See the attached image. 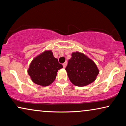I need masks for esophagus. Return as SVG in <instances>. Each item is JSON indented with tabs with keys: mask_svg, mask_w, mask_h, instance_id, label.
I'll list each match as a JSON object with an SVG mask.
<instances>
[{
	"mask_svg": "<svg viewBox=\"0 0 126 126\" xmlns=\"http://www.w3.org/2000/svg\"><path fill=\"white\" fill-rule=\"evenodd\" d=\"M63 68H65V67H66V65H67V62H65L64 63H63Z\"/></svg>",
	"mask_w": 126,
	"mask_h": 126,
	"instance_id": "esophagus-1",
	"label": "esophagus"
}]
</instances>
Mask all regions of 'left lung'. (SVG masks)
I'll list each match as a JSON object with an SVG mask.
<instances>
[{
	"mask_svg": "<svg viewBox=\"0 0 126 126\" xmlns=\"http://www.w3.org/2000/svg\"><path fill=\"white\" fill-rule=\"evenodd\" d=\"M65 70L74 85L84 87L94 82L99 73L95 63L85 55L73 53Z\"/></svg>",
	"mask_w": 126,
	"mask_h": 126,
	"instance_id": "left-lung-1",
	"label": "left lung"
}]
</instances>
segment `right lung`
<instances>
[{"instance_id": "1", "label": "right lung", "mask_w": 126, "mask_h": 126, "mask_svg": "<svg viewBox=\"0 0 126 126\" xmlns=\"http://www.w3.org/2000/svg\"><path fill=\"white\" fill-rule=\"evenodd\" d=\"M63 68L51 51H45L32 60L28 73L34 83L46 87L54 81L58 70Z\"/></svg>"}]
</instances>
